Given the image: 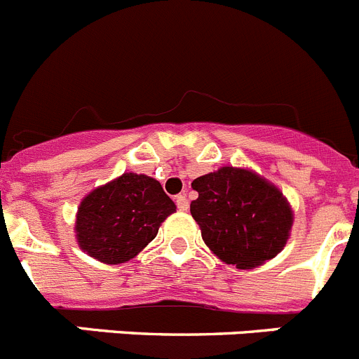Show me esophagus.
<instances>
[{
	"label": "esophagus",
	"instance_id": "esophagus-1",
	"mask_svg": "<svg viewBox=\"0 0 359 359\" xmlns=\"http://www.w3.org/2000/svg\"><path fill=\"white\" fill-rule=\"evenodd\" d=\"M176 206L177 210H182V212H187V210H189V199H187L185 194L176 196Z\"/></svg>",
	"mask_w": 359,
	"mask_h": 359
}]
</instances>
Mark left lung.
I'll use <instances>...</instances> for the list:
<instances>
[{
  "mask_svg": "<svg viewBox=\"0 0 359 359\" xmlns=\"http://www.w3.org/2000/svg\"><path fill=\"white\" fill-rule=\"evenodd\" d=\"M190 213L210 251L248 271L272 259L290 238L294 212L281 190L244 167H220L196 177Z\"/></svg>",
  "mask_w": 359,
  "mask_h": 359,
  "instance_id": "1",
  "label": "left lung"
}]
</instances>
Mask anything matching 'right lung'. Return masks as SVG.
<instances>
[{
  "label": "right lung",
  "instance_id": "add662e5",
  "mask_svg": "<svg viewBox=\"0 0 359 359\" xmlns=\"http://www.w3.org/2000/svg\"><path fill=\"white\" fill-rule=\"evenodd\" d=\"M176 205L160 182L146 174L124 172L81 199L74 233L83 252L107 265L139 255L156 236Z\"/></svg>",
  "mask_w": 359,
  "mask_h": 359
}]
</instances>
